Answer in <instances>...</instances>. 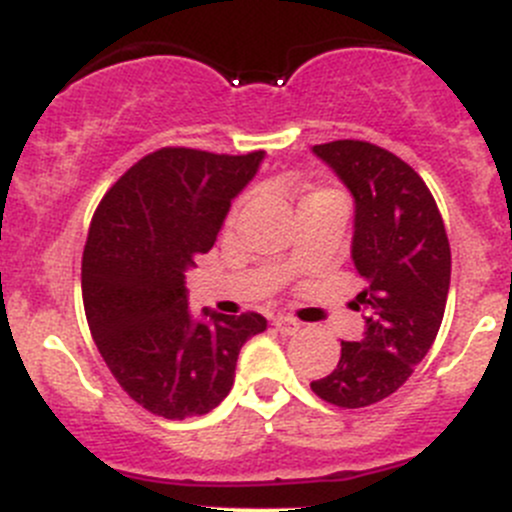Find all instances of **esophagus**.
Returning <instances> with one entry per match:
<instances>
[{
	"label": "esophagus",
	"mask_w": 512,
	"mask_h": 512,
	"mask_svg": "<svg viewBox=\"0 0 512 512\" xmlns=\"http://www.w3.org/2000/svg\"><path fill=\"white\" fill-rule=\"evenodd\" d=\"M272 324H275V329L280 334L299 332V322L294 317H289V314H277V317L272 319Z\"/></svg>",
	"instance_id": "esophagus-1"
}]
</instances>
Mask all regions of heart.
<instances>
[{
    "label": "heart",
    "instance_id": "heart-1",
    "mask_svg": "<svg viewBox=\"0 0 512 512\" xmlns=\"http://www.w3.org/2000/svg\"><path fill=\"white\" fill-rule=\"evenodd\" d=\"M272 188H275V190H287V193H292V190H294V183H292V180H289V178H280V180H272ZM317 193H329V190H317ZM317 193H309V195H304V198H302V203H304V200H309V198H312V195H317ZM302 203H299V205H302ZM237 210V208H235ZM235 210H232V215H230V218H235Z\"/></svg>",
    "mask_w": 512,
    "mask_h": 512
}]
</instances>
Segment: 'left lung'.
Segmentation results:
<instances>
[{
    "label": "left lung",
    "mask_w": 512,
    "mask_h": 512,
    "mask_svg": "<svg viewBox=\"0 0 512 512\" xmlns=\"http://www.w3.org/2000/svg\"><path fill=\"white\" fill-rule=\"evenodd\" d=\"M314 153L354 195L352 260L364 277L356 302L369 309L361 342H342L332 374L312 391L339 409H361L394 394L426 356L443 322L451 245L421 175L386 148L332 141Z\"/></svg>",
    "instance_id": "obj_1"
}]
</instances>
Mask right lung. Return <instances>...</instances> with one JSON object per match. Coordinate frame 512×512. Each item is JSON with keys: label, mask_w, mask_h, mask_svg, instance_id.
Instances as JSON below:
<instances>
[{"label": "right lung", "mask_w": 512, "mask_h": 512, "mask_svg": "<svg viewBox=\"0 0 512 512\" xmlns=\"http://www.w3.org/2000/svg\"><path fill=\"white\" fill-rule=\"evenodd\" d=\"M265 151L245 156L160 148L108 188L81 260L86 322L121 389L151 414L183 421L230 394L242 344L265 332L257 312L188 309L185 272L218 240L232 198Z\"/></svg>", "instance_id": "add662e5"}]
</instances>
